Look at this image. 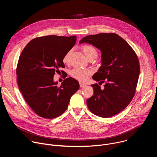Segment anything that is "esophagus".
Returning a JSON list of instances; mask_svg holds the SVG:
<instances>
[{
    "mask_svg": "<svg viewBox=\"0 0 157 157\" xmlns=\"http://www.w3.org/2000/svg\"><path fill=\"white\" fill-rule=\"evenodd\" d=\"M84 86H86L84 83H82V82H79V86L81 87H84Z\"/></svg>",
    "mask_w": 157,
    "mask_h": 157,
    "instance_id": "34e87169",
    "label": "esophagus"
}]
</instances>
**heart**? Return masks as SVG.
Listing matches in <instances>:
<instances>
[{"instance_id": "obj_1", "label": "heart", "mask_w": 157, "mask_h": 157, "mask_svg": "<svg viewBox=\"0 0 157 157\" xmlns=\"http://www.w3.org/2000/svg\"><path fill=\"white\" fill-rule=\"evenodd\" d=\"M80 50L89 60H92L96 58L98 56V51L95 47L90 44H83L80 47ZM71 54V51L67 52L63 56V62L64 63H68L69 57ZM92 75V71L89 70H82L80 68H75L70 71V75L74 79L81 81H86Z\"/></svg>"}]
</instances>
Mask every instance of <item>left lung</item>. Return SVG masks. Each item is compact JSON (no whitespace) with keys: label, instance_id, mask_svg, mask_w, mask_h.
Wrapping results in <instances>:
<instances>
[{"label":"left lung","instance_id":"8db88e82","mask_svg":"<svg viewBox=\"0 0 157 157\" xmlns=\"http://www.w3.org/2000/svg\"><path fill=\"white\" fill-rule=\"evenodd\" d=\"M92 44L102 53V66L93 76L105 83L103 89L91 84L94 94L87 99V107L94 114L108 118L124 110L136 94L140 74L137 54L128 43L117 34L101 33L88 35L80 43Z\"/></svg>","mask_w":157,"mask_h":157}]
</instances>
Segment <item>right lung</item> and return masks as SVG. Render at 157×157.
Instances as JSON below:
<instances>
[{"mask_svg":"<svg viewBox=\"0 0 157 157\" xmlns=\"http://www.w3.org/2000/svg\"><path fill=\"white\" fill-rule=\"evenodd\" d=\"M76 41V36L36 37L20 55L16 69L18 88L30 108L41 117L54 119L63 114L79 88L73 78H66L60 86L53 81L55 73L64 68V55Z\"/></svg>","mask_w":157,"mask_h":157,"instance_id":"1","label":"right lung"}]
</instances>
